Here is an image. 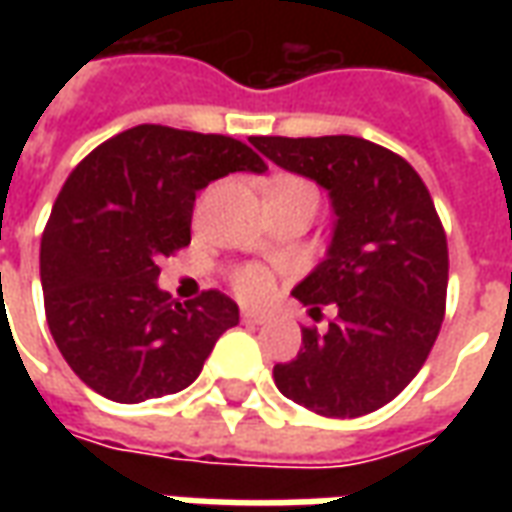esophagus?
Segmentation results:
<instances>
[{"mask_svg": "<svg viewBox=\"0 0 512 512\" xmlns=\"http://www.w3.org/2000/svg\"><path fill=\"white\" fill-rule=\"evenodd\" d=\"M241 321L249 323V326H260V323L268 321L266 312H255V310H244L241 312Z\"/></svg>", "mask_w": 512, "mask_h": 512, "instance_id": "esophagus-1", "label": "esophagus"}]
</instances>
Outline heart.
<instances>
[{
  "instance_id": "b5f03b06",
  "label": "heart",
  "mask_w": 512,
  "mask_h": 512,
  "mask_svg": "<svg viewBox=\"0 0 512 512\" xmlns=\"http://www.w3.org/2000/svg\"><path fill=\"white\" fill-rule=\"evenodd\" d=\"M288 189H310V186L299 178H282L271 186L268 194H279V191ZM230 288L246 304H260L274 293V274L260 263H241V266H235L230 271Z\"/></svg>"
}]
</instances>
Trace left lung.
Here are the masks:
<instances>
[{
  "instance_id": "1",
  "label": "left lung",
  "mask_w": 512,
  "mask_h": 512,
  "mask_svg": "<svg viewBox=\"0 0 512 512\" xmlns=\"http://www.w3.org/2000/svg\"><path fill=\"white\" fill-rule=\"evenodd\" d=\"M279 167L329 189L337 224L329 255L293 296L329 332L301 329L296 359L274 384L321 417L354 419L395 400L439 337L447 307V235L417 169L362 136H252Z\"/></svg>"
}]
</instances>
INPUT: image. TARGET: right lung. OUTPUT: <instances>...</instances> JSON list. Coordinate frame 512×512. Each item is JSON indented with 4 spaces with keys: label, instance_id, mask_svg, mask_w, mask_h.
Masks as SVG:
<instances>
[{
    "label": "right lung",
    "instance_id": "add662e5",
    "mask_svg": "<svg viewBox=\"0 0 512 512\" xmlns=\"http://www.w3.org/2000/svg\"><path fill=\"white\" fill-rule=\"evenodd\" d=\"M230 172H266L224 134L134 126L84 156L57 194L40 241L51 337L84 384L115 403L175 395L200 376L238 304L158 290V260L191 244L197 191Z\"/></svg>",
    "mask_w": 512,
    "mask_h": 512
}]
</instances>
